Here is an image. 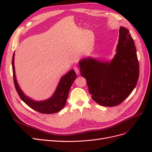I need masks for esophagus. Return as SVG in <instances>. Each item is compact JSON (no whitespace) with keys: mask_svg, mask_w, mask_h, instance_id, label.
<instances>
[{"mask_svg":"<svg viewBox=\"0 0 152 152\" xmlns=\"http://www.w3.org/2000/svg\"><path fill=\"white\" fill-rule=\"evenodd\" d=\"M74 70L75 72V73H77V75H79L80 73V70H79V68L78 67H74Z\"/></svg>","mask_w":152,"mask_h":152,"instance_id":"obj_1","label":"esophagus"}]
</instances>
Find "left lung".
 <instances>
[{"mask_svg":"<svg viewBox=\"0 0 152 152\" xmlns=\"http://www.w3.org/2000/svg\"><path fill=\"white\" fill-rule=\"evenodd\" d=\"M79 66L94 102L104 107L121 104L134 90L139 78L136 49L129 31L120 27L116 53L111 61L86 57Z\"/></svg>","mask_w":152,"mask_h":152,"instance_id":"obj_1","label":"left lung"}]
</instances>
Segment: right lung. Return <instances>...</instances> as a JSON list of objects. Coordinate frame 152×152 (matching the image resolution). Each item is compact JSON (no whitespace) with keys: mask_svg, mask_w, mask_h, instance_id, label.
I'll return each instance as SVG.
<instances>
[{"mask_svg":"<svg viewBox=\"0 0 152 152\" xmlns=\"http://www.w3.org/2000/svg\"><path fill=\"white\" fill-rule=\"evenodd\" d=\"M12 67L14 82L18 94L23 102L28 107L40 113L46 114L57 113L64 108L66 103L69 91L77 77L74 70H70L61 77L54 93L49 98L42 101H36L26 96L18 83L15 68V53L12 56Z\"/></svg>","mask_w":152,"mask_h":152,"instance_id":"1","label":"right lung"}]
</instances>
